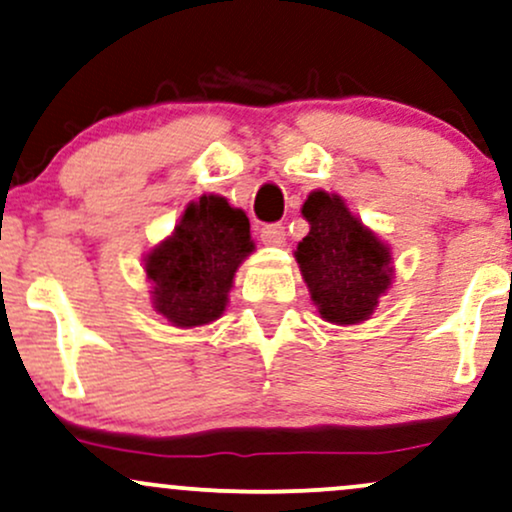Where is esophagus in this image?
Instances as JSON below:
<instances>
[{
  "label": "esophagus",
  "mask_w": 512,
  "mask_h": 512,
  "mask_svg": "<svg viewBox=\"0 0 512 512\" xmlns=\"http://www.w3.org/2000/svg\"><path fill=\"white\" fill-rule=\"evenodd\" d=\"M262 243L267 245H284L286 243V228L281 223H267L260 228Z\"/></svg>",
  "instance_id": "obj_1"
}]
</instances>
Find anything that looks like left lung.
<instances>
[{
    "mask_svg": "<svg viewBox=\"0 0 512 512\" xmlns=\"http://www.w3.org/2000/svg\"><path fill=\"white\" fill-rule=\"evenodd\" d=\"M301 211L310 233L298 243L296 260L317 313L332 325L368 320L392 284L390 248L339 195L310 192Z\"/></svg>",
    "mask_w": 512,
    "mask_h": 512,
    "instance_id": "obj_1",
    "label": "left lung"
}]
</instances>
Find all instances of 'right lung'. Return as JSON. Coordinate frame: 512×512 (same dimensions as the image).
I'll return each instance as SVG.
<instances>
[{
	"mask_svg": "<svg viewBox=\"0 0 512 512\" xmlns=\"http://www.w3.org/2000/svg\"><path fill=\"white\" fill-rule=\"evenodd\" d=\"M252 250L255 243L243 209H233L219 195L190 202L173 236L144 257L156 313L180 330L219 320L233 276Z\"/></svg>",
	"mask_w": 512,
	"mask_h": 512,
	"instance_id": "obj_1",
	"label": "right lung"
}]
</instances>
